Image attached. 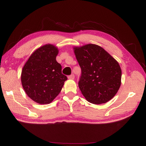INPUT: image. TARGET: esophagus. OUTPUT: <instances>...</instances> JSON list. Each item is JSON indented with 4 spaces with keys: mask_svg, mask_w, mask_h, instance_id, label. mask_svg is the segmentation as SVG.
<instances>
[{
    "mask_svg": "<svg viewBox=\"0 0 146 146\" xmlns=\"http://www.w3.org/2000/svg\"><path fill=\"white\" fill-rule=\"evenodd\" d=\"M74 77H75L74 75V74H72V75H70V76H68V79H69V80H74Z\"/></svg>",
    "mask_w": 146,
    "mask_h": 146,
    "instance_id": "esophagus-1",
    "label": "esophagus"
}]
</instances>
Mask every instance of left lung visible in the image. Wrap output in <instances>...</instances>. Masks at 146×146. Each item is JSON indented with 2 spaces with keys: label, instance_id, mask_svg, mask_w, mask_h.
<instances>
[{
  "label": "left lung",
  "instance_id": "1",
  "mask_svg": "<svg viewBox=\"0 0 146 146\" xmlns=\"http://www.w3.org/2000/svg\"><path fill=\"white\" fill-rule=\"evenodd\" d=\"M82 69L78 86L89 102L99 105L111 100L121 85L122 70L117 61L94 44L73 47Z\"/></svg>",
  "mask_w": 146,
  "mask_h": 146
}]
</instances>
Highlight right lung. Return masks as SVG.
<instances>
[{
    "label": "right lung",
    "mask_w": 146,
    "mask_h": 146,
    "mask_svg": "<svg viewBox=\"0 0 146 146\" xmlns=\"http://www.w3.org/2000/svg\"><path fill=\"white\" fill-rule=\"evenodd\" d=\"M59 50L47 44L35 50L23 66L21 83L25 93L39 104L51 103L67 80L56 57Z\"/></svg>",
    "instance_id": "obj_1"
}]
</instances>
